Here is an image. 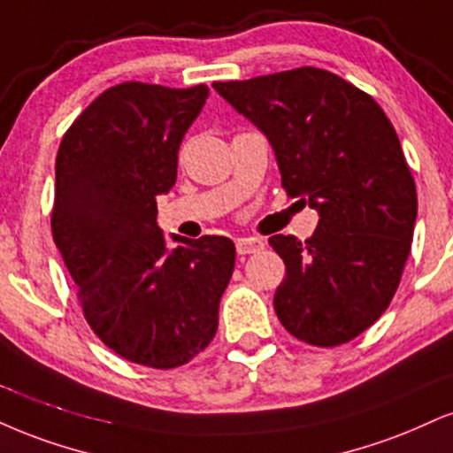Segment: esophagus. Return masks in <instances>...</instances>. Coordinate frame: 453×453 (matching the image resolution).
I'll use <instances>...</instances> for the list:
<instances>
[{"instance_id":"esophagus-1","label":"esophagus","mask_w":453,"mask_h":453,"mask_svg":"<svg viewBox=\"0 0 453 453\" xmlns=\"http://www.w3.org/2000/svg\"><path fill=\"white\" fill-rule=\"evenodd\" d=\"M261 249H264V241H259V238H238L236 241L238 255L257 253V250H261Z\"/></svg>"}]
</instances>
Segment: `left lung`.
Instances as JSON below:
<instances>
[{"label":"left lung","instance_id":"left-lung-1","mask_svg":"<svg viewBox=\"0 0 453 453\" xmlns=\"http://www.w3.org/2000/svg\"><path fill=\"white\" fill-rule=\"evenodd\" d=\"M212 88L268 139L288 196L319 212L306 242L268 241L287 265L279 320L306 344H346L388 308L413 241L416 183L390 119L363 90L314 67Z\"/></svg>","mask_w":453,"mask_h":453}]
</instances>
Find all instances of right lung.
Segmentation results:
<instances>
[{
  "label": "right lung",
  "mask_w": 453,
  "mask_h": 453,
  "mask_svg": "<svg viewBox=\"0 0 453 453\" xmlns=\"http://www.w3.org/2000/svg\"><path fill=\"white\" fill-rule=\"evenodd\" d=\"M209 86L128 84L103 92L71 124L57 156L52 236L86 320L130 363L173 369L215 337L236 249L157 227L156 196L177 181L179 147Z\"/></svg>",
  "instance_id": "add662e5"
}]
</instances>
